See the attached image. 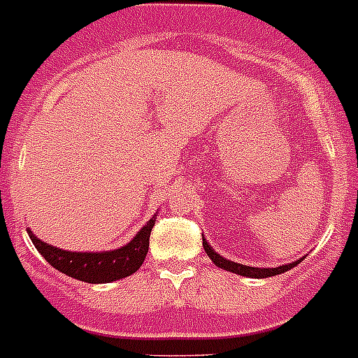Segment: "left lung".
<instances>
[{"instance_id": "1", "label": "left lung", "mask_w": 358, "mask_h": 358, "mask_svg": "<svg viewBox=\"0 0 358 358\" xmlns=\"http://www.w3.org/2000/svg\"><path fill=\"white\" fill-rule=\"evenodd\" d=\"M203 248H205L207 255L210 257V260H213L216 266H220V268H224V270L227 271H233V273H238V275L251 277V279H264V277L279 275V273H285V271L290 270V268H294V266H297L301 262V260H296L292 264H282L279 266V268H253V266H244L238 264V262H233V260L224 259V257L218 255V253L205 242V238H203Z\"/></svg>"}]
</instances>
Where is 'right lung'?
Here are the masks:
<instances>
[{"instance_id": "right-lung-1", "label": "right lung", "mask_w": 358, "mask_h": 358, "mask_svg": "<svg viewBox=\"0 0 358 358\" xmlns=\"http://www.w3.org/2000/svg\"><path fill=\"white\" fill-rule=\"evenodd\" d=\"M155 220L153 216L127 245L114 251H103V253H73V251L59 250L50 244H44L31 231L27 233L40 255L55 270L79 281L98 285V282L118 281L138 270L150 250V234L155 225Z\"/></svg>"}]
</instances>
